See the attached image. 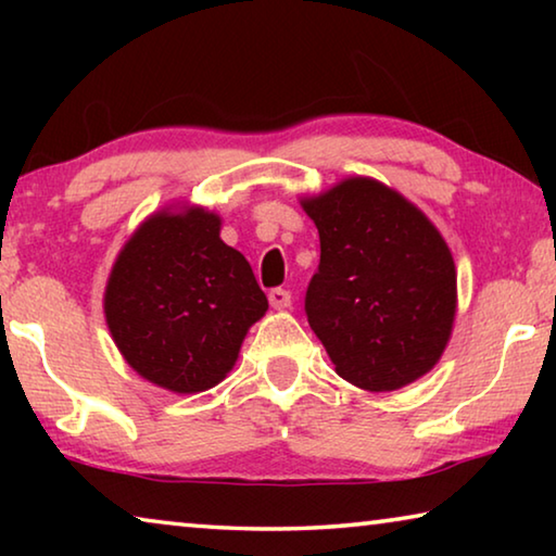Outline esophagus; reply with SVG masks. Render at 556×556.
Returning a JSON list of instances; mask_svg holds the SVG:
<instances>
[{"instance_id":"obj_1","label":"esophagus","mask_w":556,"mask_h":556,"mask_svg":"<svg viewBox=\"0 0 556 556\" xmlns=\"http://www.w3.org/2000/svg\"><path fill=\"white\" fill-rule=\"evenodd\" d=\"M269 304H271V308H289L291 306V291L289 289H281V287H277V289H271L269 291Z\"/></svg>"}]
</instances>
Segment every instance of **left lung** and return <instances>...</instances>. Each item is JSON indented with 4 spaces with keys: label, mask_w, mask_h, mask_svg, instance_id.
I'll use <instances>...</instances> for the list:
<instances>
[{
    "label": "left lung",
    "mask_w": 556,
    "mask_h": 556,
    "mask_svg": "<svg viewBox=\"0 0 556 556\" xmlns=\"http://www.w3.org/2000/svg\"><path fill=\"white\" fill-rule=\"evenodd\" d=\"M301 205L321 240L306 316L336 372L370 392L427 375L456 316V267L439 230L404 195L365 176Z\"/></svg>",
    "instance_id": "obj_1"
}]
</instances>
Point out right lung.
<instances>
[{
	"label": "right lung",
	"instance_id": "1",
	"mask_svg": "<svg viewBox=\"0 0 556 556\" xmlns=\"http://www.w3.org/2000/svg\"><path fill=\"white\" fill-rule=\"evenodd\" d=\"M267 312L250 262L220 240V218L191 205L159 211L119 250L105 321L144 380L176 394L211 390Z\"/></svg>",
	"mask_w": 556,
	"mask_h": 556
}]
</instances>
